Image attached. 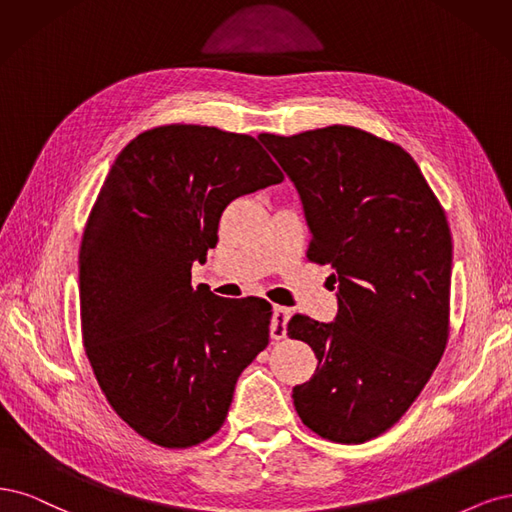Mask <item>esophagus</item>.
<instances>
[{
    "mask_svg": "<svg viewBox=\"0 0 512 512\" xmlns=\"http://www.w3.org/2000/svg\"><path fill=\"white\" fill-rule=\"evenodd\" d=\"M291 319V310L285 306H274L272 310V323H270V336L272 340H283L287 336V323Z\"/></svg>",
    "mask_w": 512,
    "mask_h": 512,
    "instance_id": "1",
    "label": "esophagus"
}]
</instances>
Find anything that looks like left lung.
<instances>
[{
	"instance_id": "obj_1",
	"label": "left lung",
	"mask_w": 512,
	"mask_h": 512,
	"mask_svg": "<svg viewBox=\"0 0 512 512\" xmlns=\"http://www.w3.org/2000/svg\"><path fill=\"white\" fill-rule=\"evenodd\" d=\"M300 193L308 259L329 263L338 315H295L287 336L315 351L293 387L300 419L321 438L357 444L400 421L449 340L451 229L402 146L349 125L261 134Z\"/></svg>"
}]
</instances>
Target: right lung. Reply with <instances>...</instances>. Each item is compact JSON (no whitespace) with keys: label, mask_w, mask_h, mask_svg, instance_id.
<instances>
[{"label":"right lung","mask_w":512,"mask_h":512,"mask_svg":"<svg viewBox=\"0 0 512 512\" xmlns=\"http://www.w3.org/2000/svg\"><path fill=\"white\" fill-rule=\"evenodd\" d=\"M261 144L202 125L148 129L119 153L80 244L82 342L114 412L159 447L219 432L272 306L191 287L227 204L283 183Z\"/></svg>","instance_id":"1"}]
</instances>
